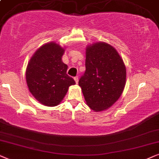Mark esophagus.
Returning <instances> with one entry per match:
<instances>
[{
  "instance_id": "esophagus-1",
  "label": "esophagus",
  "mask_w": 159,
  "mask_h": 159,
  "mask_svg": "<svg viewBox=\"0 0 159 159\" xmlns=\"http://www.w3.org/2000/svg\"><path fill=\"white\" fill-rule=\"evenodd\" d=\"M74 80H75V83L78 84V76H75V77L74 78Z\"/></svg>"
}]
</instances>
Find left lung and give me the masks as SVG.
I'll list each match as a JSON object with an SVG mask.
<instances>
[{"mask_svg": "<svg viewBox=\"0 0 159 159\" xmlns=\"http://www.w3.org/2000/svg\"><path fill=\"white\" fill-rule=\"evenodd\" d=\"M86 70L78 84L86 104L94 111H102L118 100L126 83V67L115 48L97 43L86 52Z\"/></svg>", "mask_w": 159, "mask_h": 159, "instance_id": "obj_1", "label": "left lung"}]
</instances>
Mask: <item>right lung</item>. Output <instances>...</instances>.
Returning <instances> with one entry per match:
<instances>
[{"instance_id":"obj_1","label":"right lung","mask_w":159,"mask_h":159,"mask_svg":"<svg viewBox=\"0 0 159 159\" xmlns=\"http://www.w3.org/2000/svg\"><path fill=\"white\" fill-rule=\"evenodd\" d=\"M64 49L55 43H46L36 51L26 70L30 92L46 106H56L66 94L69 86L75 84L67 74V65L62 62Z\"/></svg>"}]
</instances>
